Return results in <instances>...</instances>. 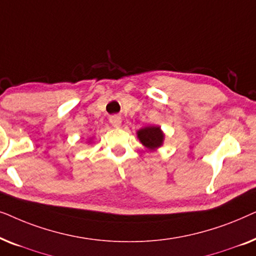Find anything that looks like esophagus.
Instances as JSON below:
<instances>
[{
	"label": "esophagus",
	"mask_w": 256,
	"mask_h": 256,
	"mask_svg": "<svg viewBox=\"0 0 256 256\" xmlns=\"http://www.w3.org/2000/svg\"><path fill=\"white\" fill-rule=\"evenodd\" d=\"M110 122L112 126H114V127H120L122 124V118L118 116V115H113V116L110 118Z\"/></svg>",
	"instance_id": "esophagus-1"
}]
</instances>
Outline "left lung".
I'll list each match as a JSON object with an SVG mask.
<instances>
[{
    "label": "left lung",
    "instance_id": "1",
    "mask_svg": "<svg viewBox=\"0 0 256 256\" xmlns=\"http://www.w3.org/2000/svg\"><path fill=\"white\" fill-rule=\"evenodd\" d=\"M138 138L140 142L142 143L146 148L150 150H156L163 144L164 134L157 126H149L138 130Z\"/></svg>",
    "mask_w": 256,
    "mask_h": 256
}]
</instances>
